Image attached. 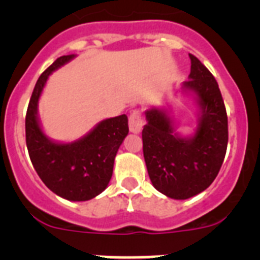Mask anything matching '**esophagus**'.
<instances>
[{
    "label": "esophagus",
    "instance_id": "34e87169",
    "mask_svg": "<svg viewBox=\"0 0 260 260\" xmlns=\"http://www.w3.org/2000/svg\"><path fill=\"white\" fill-rule=\"evenodd\" d=\"M128 128L134 134H139L143 128V119H142L141 113L138 110H134L130 117H128Z\"/></svg>",
    "mask_w": 260,
    "mask_h": 260
}]
</instances>
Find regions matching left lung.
I'll return each mask as SVG.
<instances>
[{
  "label": "left lung",
  "mask_w": 260,
  "mask_h": 260,
  "mask_svg": "<svg viewBox=\"0 0 260 260\" xmlns=\"http://www.w3.org/2000/svg\"><path fill=\"white\" fill-rule=\"evenodd\" d=\"M189 80L181 92L198 105L194 134L177 133L174 119L165 108L144 112L142 132L143 155L153 187L172 199H189L213 182L228 146V117L219 84L206 66L192 54Z\"/></svg>",
  "instance_id": "8db88e82"
}]
</instances>
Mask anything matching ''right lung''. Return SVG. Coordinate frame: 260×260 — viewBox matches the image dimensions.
Returning <instances> with one entry per match:
<instances>
[{
  "mask_svg": "<svg viewBox=\"0 0 260 260\" xmlns=\"http://www.w3.org/2000/svg\"><path fill=\"white\" fill-rule=\"evenodd\" d=\"M74 57H59L39 77L26 114V143L32 165L48 189L68 201L84 202L107 189L128 123L126 114L103 119L71 143L52 141L44 134L39 121V99L49 75Z\"/></svg>",
  "mask_w": 260,
  "mask_h": 260,
  "instance_id": "obj_1",
  "label": "right lung"
}]
</instances>
